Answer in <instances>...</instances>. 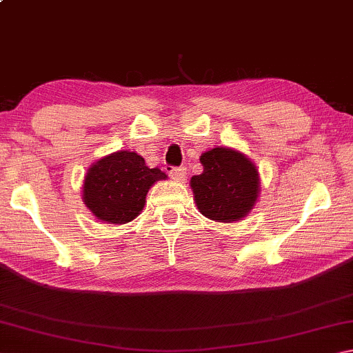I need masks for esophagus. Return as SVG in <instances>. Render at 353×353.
Instances as JSON below:
<instances>
[{
	"label": "esophagus",
	"instance_id": "esophagus-1",
	"mask_svg": "<svg viewBox=\"0 0 353 353\" xmlns=\"http://www.w3.org/2000/svg\"><path fill=\"white\" fill-rule=\"evenodd\" d=\"M170 176L177 183H185V181H187V168H172L170 171Z\"/></svg>",
	"mask_w": 353,
	"mask_h": 353
}]
</instances>
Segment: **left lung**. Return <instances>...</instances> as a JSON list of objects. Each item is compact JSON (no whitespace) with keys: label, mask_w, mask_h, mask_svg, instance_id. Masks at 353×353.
<instances>
[{"label":"left lung","mask_w":353,"mask_h":353,"mask_svg":"<svg viewBox=\"0 0 353 353\" xmlns=\"http://www.w3.org/2000/svg\"><path fill=\"white\" fill-rule=\"evenodd\" d=\"M199 160L204 171L190 181L199 212L214 223H240L260 196L255 163L244 152L227 146L208 149Z\"/></svg>","instance_id":"8db88e82"}]
</instances>
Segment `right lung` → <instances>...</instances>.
<instances>
[{
    "mask_svg": "<svg viewBox=\"0 0 353 353\" xmlns=\"http://www.w3.org/2000/svg\"><path fill=\"white\" fill-rule=\"evenodd\" d=\"M168 176L148 168L134 151H117L92 163L82 183V201L104 224H128L145 208L146 194L155 182Z\"/></svg>",
    "mask_w": 353,
    "mask_h": 353,
    "instance_id": "1",
    "label": "right lung"
}]
</instances>
